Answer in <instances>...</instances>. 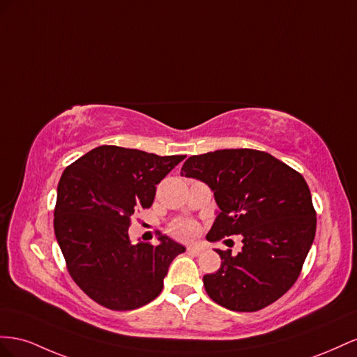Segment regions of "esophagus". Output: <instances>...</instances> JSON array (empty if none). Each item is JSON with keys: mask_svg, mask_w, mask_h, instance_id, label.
<instances>
[{"mask_svg": "<svg viewBox=\"0 0 357 357\" xmlns=\"http://www.w3.org/2000/svg\"><path fill=\"white\" fill-rule=\"evenodd\" d=\"M203 250H205V247H203L202 243H191V245L187 247V251L191 254H196V256H199Z\"/></svg>", "mask_w": 357, "mask_h": 357, "instance_id": "1", "label": "esophagus"}]
</instances>
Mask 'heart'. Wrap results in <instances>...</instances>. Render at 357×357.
Returning a JSON list of instances; mask_svg holds the SVG:
<instances>
[{"label": "heart", "instance_id": "heart-1", "mask_svg": "<svg viewBox=\"0 0 357 357\" xmlns=\"http://www.w3.org/2000/svg\"><path fill=\"white\" fill-rule=\"evenodd\" d=\"M196 231H197L196 222L195 221H190V220L179 221V222L175 224V226L172 227L173 235L178 236V238H182V239H187V238L195 236Z\"/></svg>", "mask_w": 357, "mask_h": 357}]
</instances>
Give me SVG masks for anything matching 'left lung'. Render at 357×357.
<instances>
[{
	"mask_svg": "<svg viewBox=\"0 0 357 357\" xmlns=\"http://www.w3.org/2000/svg\"><path fill=\"white\" fill-rule=\"evenodd\" d=\"M181 176L199 179L220 208L206 239L242 235V251L215 250L221 266L203 277L221 307L252 312L280 299L302 271L315 236V209L299 172L256 149H220L190 157Z\"/></svg>",
	"mask_w": 357,
	"mask_h": 357,
	"instance_id": "obj_1",
	"label": "left lung"
}]
</instances>
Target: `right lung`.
<instances>
[{"instance_id":"obj_1","label":"right lung","mask_w":357,"mask_h":357,"mask_svg":"<svg viewBox=\"0 0 357 357\" xmlns=\"http://www.w3.org/2000/svg\"><path fill=\"white\" fill-rule=\"evenodd\" d=\"M184 158L103 145L66 167L55 236L71 278L101 307L130 311L154 301L172 260L185 251L166 235L158 245H133L128 236L135 212L152 205L155 185Z\"/></svg>"}]
</instances>
